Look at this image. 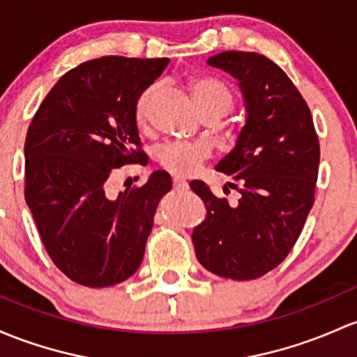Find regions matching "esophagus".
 I'll list each match as a JSON object with an SVG mask.
<instances>
[{"instance_id": "esophagus-1", "label": "esophagus", "mask_w": 357, "mask_h": 357, "mask_svg": "<svg viewBox=\"0 0 357 357\" xmlns=\"http://www.w3.org/2000/svg\"><path fill=\"white\" fill-rule=\"evenodd\" d=\"M174 189L175 190H187L189 189V183L185 182V180H182V178H174Z\"/></svg>"}]
</instances>
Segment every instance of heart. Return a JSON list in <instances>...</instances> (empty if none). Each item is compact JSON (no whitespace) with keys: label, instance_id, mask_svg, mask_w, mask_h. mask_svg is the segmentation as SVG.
I'll list each match as a JSON object with an SVG mask.
<instances>
[{"label":"heart","instance_id":"obj_1","mask_svg":"<svg viewBox=\"0 0 357 357\" xmlns=\"http://www.w3.org/2000/svg\"><path fill=\"white\" fill-rule=\"evenodd\" d=\"M190 91L201 116L225 117L233 109L231 90L223 82L211 76H199L190 83ZM153 95V88H148L139 95L136 102V122L144 128L148 121V105ZM209 156V149L197 143H168L158 149V162L167 172L177 177H189L199 168V165Z\"/></svg>","mask_w":357,"mask_h":357}]
</instances>
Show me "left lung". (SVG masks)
I'll use <instances>...</instances> for the list:
<instances>
[{
    "label": "left lung",
    "mask_w": 357,
    "mask_h": 357,
    "mask_svg": "<svg viewBox=\"0 0 357 357\" xmlns=\"http://www.w3.org/2000/svg\"><path fill=\"white\" fill-rule=\"evenodd\" d=\"M208 64L238 79L248 116L236 146L216 167L231 175L238 199L190 182L208 209L192 241L209 272L250 281L275 269L296 243L315 202L320 144L305 98L269 57L226 51Z\"/></svg>",
    "instance_id": "1"
}]
</instances>
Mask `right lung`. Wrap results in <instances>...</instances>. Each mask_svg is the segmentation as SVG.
I'll return each mask as SVG.
<instances>
[{"instance_id": "1", "label": "right lung", "mask_w": 357, "mask_h": 357, "mask_svg": "<svg viewBox=\"0 0 357 357\" xmlns=\"http://www.w3.org/2000/svg\"><path fill=\"white\" fill-rule=\"evenodd\" d=\"M167 64V57L86 61L61 76L29 126L25 201L51 260L82 286L131 278L172 190L170 175L158 170L143 185L109 192L116 168L148 163L136 102Z\"/></svg>"}]
</instances>
